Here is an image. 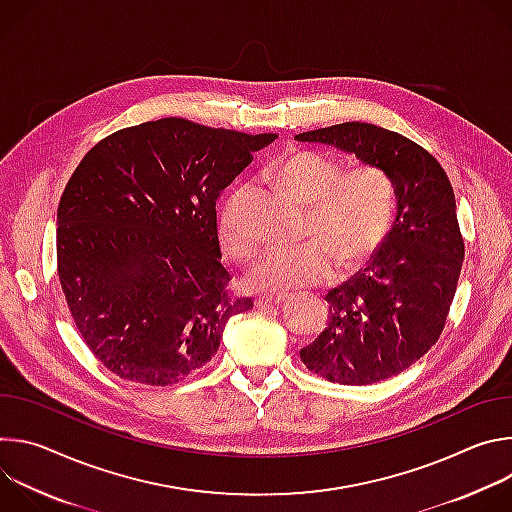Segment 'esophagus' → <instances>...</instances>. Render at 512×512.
<instances>
[{
  "mask_svg": "<svg viewBox=\"0 0 512 512\" xmlns=\"http://www.w3.org/2000/svg\"><path fill=\"white\" fill-rule=\"evenodd\" d=\"M287 298H281V296H261L255 300V306L257 308H265V306H281L285 304Z\"/></svg>",
  "mask_w": 512,
  "mask_h": 512,
  "instance_id": "esophagus-1",
  "label": "esophagus"
}]
</instances>
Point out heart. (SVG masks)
Here are the masks:
<instances>
[{"instance_id": "heart-1", "label": "heart", "mask_w": 512, "mask_h": 512, "mask_svg": "<svg viewBox=\"0 0 512 512\" xmlns=\"http://www.w3.org/2000/svg\"><path fill=\"white\" fill-rule=\"evenodd\" d=\"M271 178L308 206L306 237L314 239L296 249L269 251L247 275L251 289L294 294L324 283L332 275L334 259L340 267H356L385 243L393 225L395 192L381 168L358 166L344 172L326 154L294 150L273 164ZM249 208L251 190L239 184L225 196L216 216L218 241L241 263L251 261L259 249Z\"/></svg>"}]
</instances>
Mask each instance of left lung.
<instances>
[{"instance_id": "8db88e82", "label": "left lung", "mask_w": 512, "mask_h": 512, "mask_svg": "<svg viewBox=\"0 0 512 512\" xmlns=\"http://www.w3.org/2000/svg\"><path fill=\"white\" fill-rule=\"evenodd\" d=\"M381 168L395 192V223L367 269L328 294V326L300 358L330 383L373 385L417 362L440 338L464 263L452 184L411 139L340 123L296 135Z\"/></svg>"}]
</instances>
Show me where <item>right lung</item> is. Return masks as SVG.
<instances>
[{"label": "right lung", "mask_w": 512, "mask_h": 512, "mask_svg": "<svg viewBox=\"0 0 512 512\" xmlns=\"http://www.w3.org/2000/svg\"><path fill=\"white\" fill-rule=\"evenodd\" d=\"M275 137L166 117L111 133L81 160L56 214L58 277L85 344L111 373L178 383L253 308L227 296L216 200Z\"/></svg>", "instance_id": "obj_1"}]
</instances>
